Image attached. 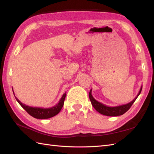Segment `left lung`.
<instances>
[{
  "instance_id": "1",
  "label": "left lung",
  "mask_w": 154,
  "mask_h": 154,
  "mask_svg": "<svg viewBox=\"0 0 154 154\" xmlns=\"http://www.w3.org/2000/svg\"><path fill=\"white\" fill-rule=\"evenodd\" d=\"M142 89V86L140 88V90L138 94H137V96L134 98V99L132 100L131 102L126 104H122V105L116 106H108L105 105V104L101 103L94 99L92 95V93H92V89H91L89 92V99L93 106L94 108V109H95L97 112H99L100 114L108 116H117L122 115L123 114L127 112V111L130 109V108L131 107L133 103L135 102L137 98L140 95Z\"/></svg>"
}]
</instances>
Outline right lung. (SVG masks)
<instances>
[{"label": "right lung", "mask_w": 154, "mask_h": 154, "mask_svg": "<svg viewBox=\"0 0 154 154\" xmlns=\"http://www.w3.org/2000/svg\"><path fill=\"white\" fill-rule=\"evenodd\" d=\"M13 93H14V91H13ZM14 95L15 97L14 94ZM65 97H66V93H65L63 94V96L61 97V99L60 100V101H59V103L56 104V105H55L54 106H52L51 108H45V109H44V108H40V107L29 106L28 105H26V104L22 103L16 97L15 98H16V100L18 101V103L20 104V106L26 111L30 115L33 116L34 118H35V119H47L57 115V114L60 112L62 107L63 106Z\"/></svg>", "instance_id": "add662e5"}]
</instances>
